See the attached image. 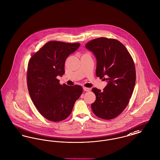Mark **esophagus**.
Wrapping results in <instances>:
<instances>
[{
  "mask_svg": "<svg viewBox=\"0 0 160 160\" xmlns=\"http://www.w3.org/2000/svg\"><path fill=\"white\" fill-rule=\"evenodd\" d=\"M83 89L85 92H89L90 90V88H87V87H83Z\"/></svg>",
  "mask_w": 160,
  "mask_h": 160,
  "instance_id": "34e87169",
  "label": "esophagus"
}]
</instances>
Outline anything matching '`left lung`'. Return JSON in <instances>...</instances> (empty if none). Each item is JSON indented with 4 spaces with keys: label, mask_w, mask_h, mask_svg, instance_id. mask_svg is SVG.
Returning <instances> with one entry per match:
<instances>
[{
    "label": "left lung",
    "mask_w": 160,
    "mask_h": 160,
    "mask_svg": "<svg viewBox=\"0 0 160 160\" xmlns=\"http://www.w3.org/2000/svg\"><path fill=\"white\" fill-rule=\"evenodd\" d=\"M85 48L96 58V76L107 82L102 92L92 89L96 95L92 111L102 119L117 117L128 106L133 92L136 72L132 58L125 46L113 39L97 38Z\"/></svg>",
    "instance_id": "1"
}]
</instances>
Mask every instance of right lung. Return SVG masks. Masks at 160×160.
I'll return each instance as SVG.
<instances>
[{"instance_id":"add662e5","label":"right lung","mask_w":160,"mask_h":160,"mask_svg":"<svg viewBox=\"0 0 160 160\" xmlns=\"http://www.w3.org/2000/svg\"><path fill=\"white\" fill-rule=\"evenodd\" d=\"M79 46V43L50 41L28 62L27 79L30 96L39 113L50 121L58 122L68 117L82 93L81 86L61 85L57 79L65 73L67 57Z\"/></svg>"}]
</instances>
